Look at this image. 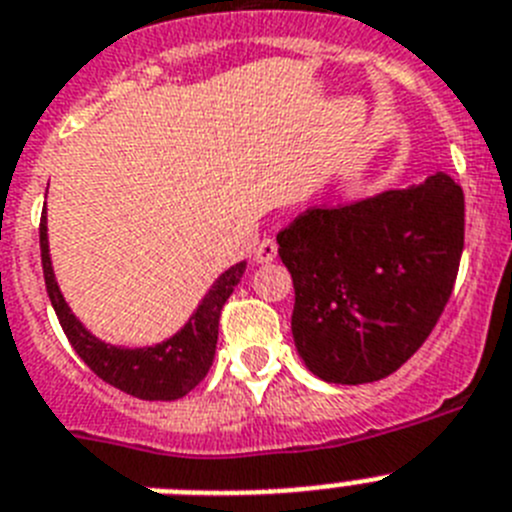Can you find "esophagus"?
Masks as SVG:
<instances>
[{
  "label": "esophagus",
  "mask_w": 512,
  "mask_h": 512,
  "mask_svg": "<svg viewBox=\"0 0 512 512\" xmlns=\"http://www.w3.org/2000/svg\"><path fill=\"white\" fill-rule=\"evenodd\" d=\"M274 259H277V241L274 238H264L259 246L253 248V261L256 264H271Z\"/></svg>",
  "instance_id": "34e87169"
}]
</instances>
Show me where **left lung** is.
<instances>
[{
	"instance_id": "8db88e82",
	"label": "left lung",
	"mask_w": 512,
	"mask_h": 512,
	"mask_svg": "<svg viewBox=\"0 0 512 512\" xmlns=\"http://www.w3.org/2000/svg\"><path fill=\"white\" fill-rule=\"evenodd\" d=\"M295 284L292 336L315 377L377 382L431 336L464 248V192L449 174L351 205H315L277 235Z\"/></svg>"
}]
</instances>
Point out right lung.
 Listing matches in <instances>:
<instances>
[{
	"label": "right lung",
	"mask_w": 512,
	"mask_h": 512,
	"mask_svg": "<svg viewBox=\"0 0 512 512\" xmlns=\"http://www.w3.org/2000/svg\"><path fill=\"white\" fill-rule=\"evenodd\" d=\"M40 256H43V277L51 305L61 320L63 333L69 336L71 346L81 361L117 390L140 400H179L192 392L197 384L210 372L217 346V323L220 310L233 295V289L241 282L246 261L230 266L215 279L197 310L189 315L182 330L161 343L143 348L112 346L99 341L92 330L84 328L79 318L71 312L69 302L61 295L51 264V248H48V217H40Z\"/></svg>",
	"instance_id": "obj_1"
}]
</instances>
